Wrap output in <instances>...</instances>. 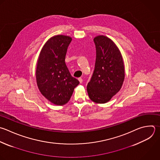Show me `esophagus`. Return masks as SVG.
Returning a JSON list of instances; mask_svg holds the SVG:
<instances>
[{
	"label": "esophagus",
	"instance_id": "34e87169",
	"mask_svg": "<svg viewBox=\"0 0 160 160\" xmlns=\"http://www.w3.org/2000/svg\"><path fill=\"white\" fill-rule=\"evenodd\" d=\"M78 80H79V82H80V83H82V81H83V80H82V79L81 78H78Z\"/></svg>",
	"mask_w": 160,
	"mask_h": 160
}]
</instances>
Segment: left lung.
I'll return each mask as SVG.
<instances>
[{"instance_id": "left-lung-1", "label": "left lung", "mask_w": 160, "mask_h": 160, "mask_svg": "<svg viewBox=\"0 0 160 160\" xmlns=\"http://www.w3.org/2000/svg\"><path fill=\"white\" fill-rule=\"evenodd\" d=\"M95 68L87 86L89 98L96 103H106L121 89L124 79L122 55L114 42L104 36L94 38Z\"/></svg>"}]
</instances>
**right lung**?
I'll list each match as a JSON object with an SVG mask.
<instances>
[{
	"label": "right lung",
	"mask_w": 160,
	"mask_h": 160,
	"mask_svg": "<svg viewBox=\"0 0 160 160\" xmlns=\"http://www.w3.org/2000/svg\"><path fill=\"white\" fill-rule=\"evenodd\" d=\"M72 38L58 35L43 46L38 61L36 81L41 94L56 105L67 103L79 84L66 66L65 58Z\"/></svg>",
	"instance_id": "add662e5"
}]
</instances>
